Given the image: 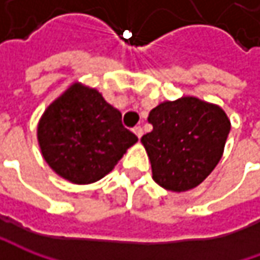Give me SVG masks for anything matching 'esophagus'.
Segmentation results:
<instances>
[{
  "mask_svg": "<svg viewBox=\"0 0 260 260\" xmlns=\"http://www.w3.org/2000/svg\"><path fill=\"white\" fill-rule=\"evenodd\" d=\"M133 132H135V135L140 139L142 136H143V128L140 127V125H136L135 128H133Z\"/></svg>",
  "mask_w": 260,
  "mask_h": 260,
  "instance_id": "obj_1",
  "label": "esophagus"
}]
</instances>
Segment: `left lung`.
<instances>
[{
	"label": "left lung",
	"instance_id": "8db88e82",
	"mask_svg": "<svg viewBox=\"0 0 260 260\" xmlns=\"http://www.w3.org/2000/svg\"><path fill=\"white\" fill-rule=\"evenodd\" d=\"M153 130L142 137L156 184L172 192L201 184L220 162L230 120L217 104L197 96L164 101L147 117Z\"/></svg>",
	"mask_w": 260,
	"mask_h": 260
}]
</instances>
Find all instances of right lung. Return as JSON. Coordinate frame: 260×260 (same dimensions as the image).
Returning a JSON list of instances; mask_svg holds the SVG:
<instances>
[{"label":"right lung","instance_id":"1","mask_svg":"<svg viewBox=\"0 0 260 260\" xmlns=\"http://www.w3.org/2000/svg\"><path fill=\"white\" fill-rule=\"evenodd\" d=\"M37 142L56 174L85 185L110 174L137 137L95 88L74 82L40 117Z\"/></svg>","mask_w":260,"mask_h":260}]
</instances>
